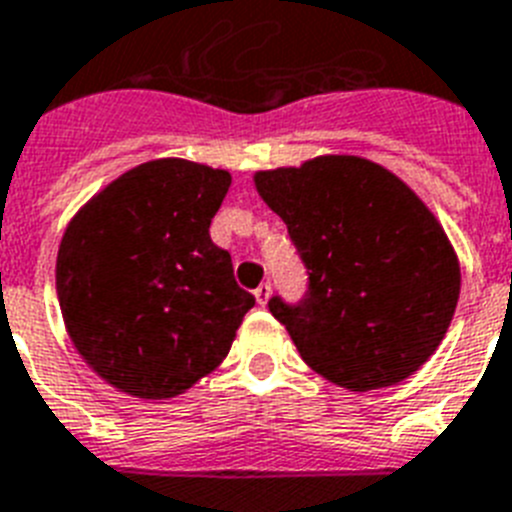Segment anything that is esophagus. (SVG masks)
Listing matches in <instances>:
<instances>
[{
    "instance_id": "obj_1",
    "label": "esophagus",
    "mask_w": 512,
    "mask_h": 512,
    "mask_svg": "<svg viewBox=\"0 0 512 512\" xmlns=\"http://www.w3.org/2000/svg\"><path fill=\"white\" fill-rule=\"evenodd\" d=\"M256 301H259V306H266V301H269V295H272V285L269 282H264V285L256 287Z\"/></svg>"
}]
</instances>
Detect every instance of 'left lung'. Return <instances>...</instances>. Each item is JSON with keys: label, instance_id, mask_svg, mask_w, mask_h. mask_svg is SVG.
<instances>
[{"label": "left lung", "instance_id": "8db88e82", "mask_svg": "<svg viewBox=\"0 0 512 512\" xmlns=\"http://www.w3.org/2000/svg\"><path fill=\"white\" fill-rule=\"evenodd\" d=\"M256 188L306 266L298 301L269 298L303 361L356 392L411 377L445 337L460 293L458 259L432 211L358 156L259 172Z\"/></svg>", "mask_w": 512, "mask_h": 512}]
</instances>
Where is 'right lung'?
<instances>
[{
    "instance_id": "obj_1",
    "label": "right lung",
    "mask_w": 512,
    "mask_h": 512,
    "mask_svg": "<svg viewBox=\"0 0 512 512\" xmlns=\"http://www.w3.org/2000/svg\"><path fill=\"white\" fill-rule=\"evenodd\" d=\"M227 188L230 172L156 159L109 183L67 227L59 308L80 356L117 390L175 398L230 353L256 298L209 235Z\"/></svg>"
}]
</instances>
